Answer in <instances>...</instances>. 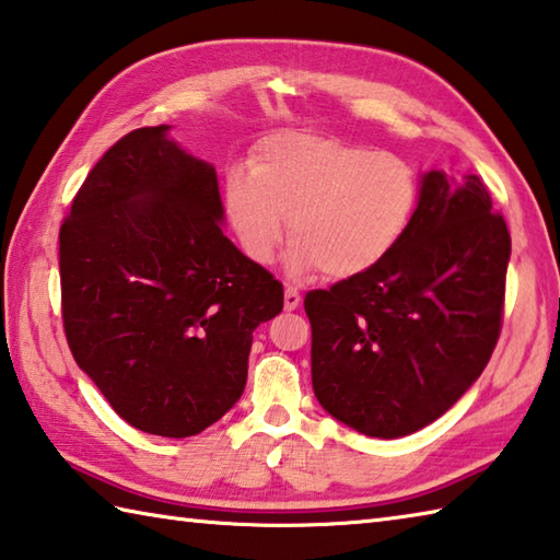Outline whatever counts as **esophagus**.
Listing matches in <instances>:
<instances>
[{
	"label": "esophagus",
	"instance_id": "esophagus-1",
	"mask_svg": "<svg viewBox=\"0 0 560 560\" xmlns=\"http://www.w3.org/2000/svg\"><path fill=\"white\" fill-rule=\"evenodd\" d=\"M299 305H301V293L295 291L293 287H287V291H283V308L295 311Z\"/></svg>",
	"mask_w": 560,
	"mask_h": 560
}]
</instances>
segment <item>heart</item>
Segmentation results:
<instances>
[{
    "label": "heart",
    "instance_id": "obj_1",
    "mask_svg": "<svg viewBox=\"0 0 560 560\" xmlns=\"http://www.w3.org/2000/svg\"><path fill=\"white\" fill-rule=\"evenodd\" d=\"M223 199L249 261L269 265L289 228L293 273L323 269L332 279H352L376 269L402 243L420 182L393 152L330 136L279 133L257 148L252 172H228Z\"/></svg>",
    "mask_w": 560,
    "mask_h": 560
}]
</instances>
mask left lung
I'll return each instance as SVG.
<instances>
[{
    "label": "left lung",
    "mask_w": 560,
    "mask_h": 560,
    "mask_svg": "<svg viewBox=\"0 0 560 560\" xmlns=\"http://www.w3.org/2000/svg\"><path fill=\"white\" fill-rule=\"evenodd\" d=\"M510 252L508 225L480 177L424 172L396 252L305 295L317 402L378 440L440 420L495 349Z\"/></svg>",
    "instance_id": "obj_1"
}]
</instances>
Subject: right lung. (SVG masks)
<instances>
[{
    "mask_svg": "<svg viewBox=\"0 0 560 560\" xmlns=\"http://www.w3.org/2000/svg\"><path fill=\"white\" fill-rule=\"evenodd\" d=\"M170 128H138L94 164L60 228V283L77 366L136 430L182 440L243 396L252 332L283 287L223 235L215 167Z\"/></svg>",
    "mask_w": 560,
    "mask_h": 560,
    "instance_id": "1",
    "label": "right lung"
}]
</instances>
